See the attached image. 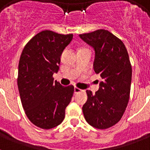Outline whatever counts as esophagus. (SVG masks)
I'll return each mask as SVG.
<instances>
[{
    "mask_svg": "<svg viewBox=\"0 0 150 150\" xmlns=\"http://www.w3.org/2000/svg\"><path fill=\"white\" fill-rule=\"evenodd\" d=\"M81 91H82V89H79L78 87H75V89H74V92H75V93H79Z\"/></svg>",
    "mask_w": 150,
    "mask_h": 150,
    "instance_id": "obj_1",
    "label": "esophagus"
}]
</instances>
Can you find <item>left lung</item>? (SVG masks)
Masks as SVG:
<instances>
[{
	"instance_id": "left-lung-1",
	"label": "left lung",
	"mask_w": 150,
	"mask_h": 150,
	"mask_svg": "<svg viewBox=\"0 0 150 150\" xmlns=\"http://www.w3.org/2000/svg\"><path fill=\"white\" fill-rule=\"evenodd\" d=\"M94 48L93 69L102 78L99 90H87L88 100L82 107L85 119L91 126L107 129L123 116L130 97L132 64L125 46L105 29L80 34Z\"/></svg>"
}]
</instances>
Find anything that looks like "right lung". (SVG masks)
Wrapping results in <instances>:
<instances>
[{
  "label": "right lung",
  "instance_id": "obj_1",
  "mask_svg": "<svg viewBox=\"0 0 150 150\" xmlns=\"http://www.w3.org/2000/svg\"><path fill=\"white\" fill-rule=\"evenodd\" d=\"M72 38L73 34L44 30L26 43L20 57L17 81L22 107L29 121L43 129L63 121L73 96V86H63L53 78Z\"/></svg>",
  "mask_w": 150,
  "mask_h": 150
}]
</instances>
